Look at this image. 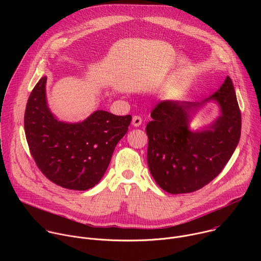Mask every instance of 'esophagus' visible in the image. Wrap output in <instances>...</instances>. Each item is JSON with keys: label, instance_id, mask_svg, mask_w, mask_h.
<instances>
[{"label": "esophagus", "instance_id": "1", "mask_svg": "<svg viewBox=\"0 0 261 261\" xmlns=\"http://www.w3.org/2000/svg\"><path fill=\"white\" fill-rule=\"evenodd\" d=\"M141 123H142V120H141L140 117H138V116H134V117H133V119H132V125H133L134 127H139V126L141 125Z\"/></svg>", "mask_w": 261, "mask_h": 261}]
</instances>
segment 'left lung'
<instances>
[{
    "mask_svg": "<svg viewBox=\"0 0 261 261\" xmlns=\"http://www.w3.org/2000/svg\"><path fill=\"white\" fill-rule=\"evenodd\" d=\"M218 105L219 116L194 130L193 118L207 102ZM145 131L147 165L160 187L171 194L194 192L213 180L237 148L242 118L232 81L201 102L166 100L152 111Z\"/></svg>",
    "mask_w": 261,
    "mask_h": 261,
    "instance_id": "1",
    "label": "left lung"
}]
</instances>
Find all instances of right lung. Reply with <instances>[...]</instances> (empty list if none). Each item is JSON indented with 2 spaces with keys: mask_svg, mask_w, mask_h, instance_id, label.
Masks as SVG:
<instances>
[{
  "mask_svg": "<svg viewBox=\"0 0 261 261\" xmlns=\"http://www.w3.org/2000/svg\"><path fill=\"white\" fill-rule=\"evenodd\" d=\"M43 76L33 89L24 113L31 154L43 174L61 187L85 191L104 175L118 142L128 131L131 116L96 110L84 121H60L47 103Z\"/></svg>",
  "mask_w": 261,
  "mask_h": 261,
  "instance_id": "add662e5",
  "label": "right lung"
}]
</instances>
